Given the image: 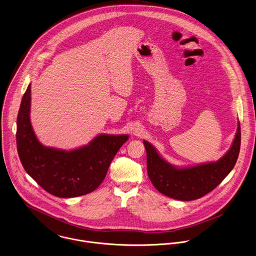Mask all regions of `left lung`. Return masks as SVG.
I'll list each match as a JSON object with an SVG mask.
<instances>
[{
    "label": "left lung",
    "mask_w": 256,
    "mask_h": 256,
    "mask_svg": "<svg viewBox=\"0 0 256 256\" xmlns=\"http://www.w3.org/2000/svg\"><path fill=\"white\" fill-rule=\"evenodd\" d=\"M148 173L154 187L163 195L179 201H192L212 191L234 167L240 150V124L230 150L220 160L178 168L164 160L154 146L144 140Z\"/></svg>",
    "instance_id": "left-lung-1"
}]
</instances>
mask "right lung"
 <instances>
[{
	"instance_id": "obj_1",
	"label": "right lung",
	"mask_w": 256,
	"mask_h": 256,
	"mask_svg": "<svg viewBox=\"0 0 256 256\" xmlns=\"http://www.w3.org/2000/svg\"><path fill=\"white\" fill-rule=\"evenodd\" d=\"M30 84L18 114L16 148L26 173L46 192L59 198H73L96 190L128 134H100L89 144L65 152L46 148L36 138L30 118Z\"/></svg>"
}]
</instances>
